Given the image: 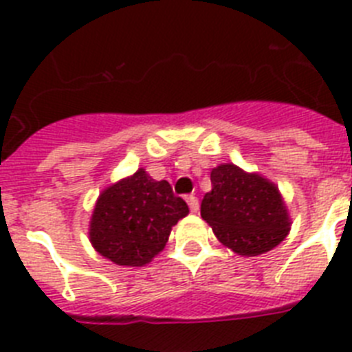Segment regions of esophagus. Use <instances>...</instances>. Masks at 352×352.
<instances>
[{
  "label": "esophagus",
  "instance_id": "34e87169",
  "mask_svg": "<svg viewBox=\"0 0 352 352\" xmlns=\"http://www.w3.org/2000/svg\"><path fill=\"white\" fill-rule=\"evenodd\" d=\"M188 205H189V208H191V212H198V208H199V204H198V198H196V196H188Z\"/></svg>",
  "mask_w": 352,
  "mask_h": 352
}]
</instances>
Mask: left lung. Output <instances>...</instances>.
Segmentation results:
<instances>
[{
	"instance_id": "left-lung-1",
	"label": "left lung",
	"mask_w": 352,
	"mask_h": 352,
	"mask_svg": "<svg viewBox=\"0 0 352 352\" xmlns=\"http://www.w3.org/2000/svg\"><path fill=\"white\" fill-rule=\"evenodd\" d=\"M210 182L201 217L223 245L240 256H259L286 239L291 219L274 182L231 163L212 168Z\"/></svg>"
}]
</instances>
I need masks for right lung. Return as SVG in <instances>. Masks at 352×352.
Wrapping results in <instances>:
<instances>
[{
    "label": "right lung",
    "instance_id": "right-lung-1",
    "mask_svg": "<svg viewBox=\"0 0 352 352\" xmlns=\"http://www.w3.org/2000/svg\"><path fill=\"white\" fill-rule=\"evenodd\" d=\"M189 214L166 180L144 168L101 191L89 224V240L103 258L121 267H144L160 254L170 231Z\"/></svg>",
    "mask_w": 352,
    "mask_h": 352
}]
</instances>
